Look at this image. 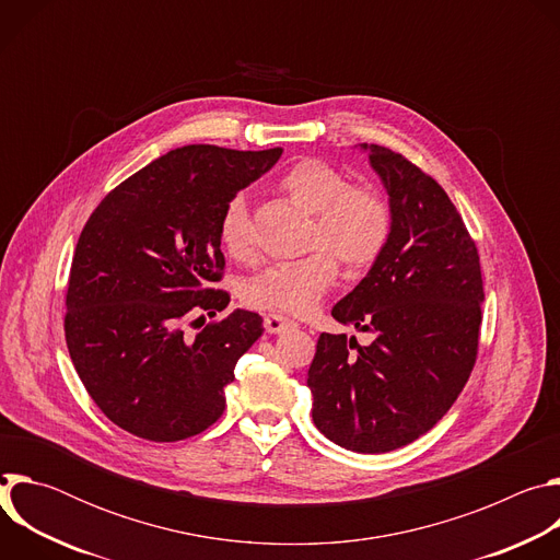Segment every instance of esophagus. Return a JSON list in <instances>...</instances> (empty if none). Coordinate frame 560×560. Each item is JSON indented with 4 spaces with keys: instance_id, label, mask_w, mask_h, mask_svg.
<instances>
[{
    "instance_id": "34e87169",
    "label": "esophagus",
    "mask_w": 560,
    "mask_h": 560,
    "mask_svg": "<svg viewBox=\"0 0 560 560\" xmlns=\"http://www.w3.org/2000/svg\"><path fill=\"white\" fill-rule=\"evenodd\" d=\"M294 322L283 314H266L264 318V328L270 332V335H279V332H285L288 328H292Z\"/></svg>"
}]
</instances>
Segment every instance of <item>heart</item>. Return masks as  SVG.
Instances as JSON below:
<instances>
[{"label":"heart","instance_id":"b5f03b06","mask_svg":"<svg viewBox=\"0 0 560 560\" xmlns=\"http://www.w3.org/2000/svg\"><path fill=\"white\" fill-rule=\"evenodd\" d=\"M279 188L294 206L312 214L305 248L314 250L259 270L246 281L244 299L259 310L305 314L337 283L335 256L348 270H363L381 257L392 234V212L376 188L348 184L346 175L316 159L292 166ZM219 238L223 250L238 264L257 257L244 195L228 201L219 221Z\"/></svg>","mask_w":560,"mask_h":560}]
</instances>
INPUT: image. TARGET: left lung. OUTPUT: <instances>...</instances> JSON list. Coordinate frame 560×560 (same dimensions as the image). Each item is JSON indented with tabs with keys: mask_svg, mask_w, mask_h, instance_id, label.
I'll use <instances>...</instances> for the list:
<instances>
[{
	"mask_svg": "<svg viewBox=\"0 0 560 560\" xmlns=\"http://www.w3.org/2000/svg\"><path fill=\"white\" fill-rule=\"evenodd\" d=\"M389 195L392 234L368 277L335 307L370 346L324 332L307 370L312 421L337 445L381 454L432 430L478 352L483 277L447 192L404 154L361 143Z\"/></svg>",
	"mask_w": 560,
	"mask_h": 560,
	"instance_id": "8db88e82",
	"label": "left lung"
}]
</instances>
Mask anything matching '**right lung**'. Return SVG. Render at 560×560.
<instances>
[{
	"mask_svg": "<svg viewBox=\"0 0 560 560\" xmlns=\"http://www.w3.org/2000/svg\"><path fill=\"white\" fill-rule=\"evenodd\" d=\"M281 152L208 143L171 150L110 190L79 234L66 346L91 398L121 430L173 443L223 415L225 385L264 335V318L234 310L195 337L184 324L230 303L214 290L225 266L221 214Z\"/></svg>",
	"mask_w": 560,
	"mask_h": 560,
	"instance_id": "right-lung-1",
	"label": "right lung"
}]
</instances>
